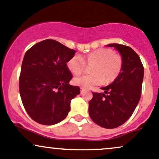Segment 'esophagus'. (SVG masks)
Listing matches in <instances>:
<instances>
[{
	"mask_svg": "<svg viewBox=\"0 0 159 159\" xmlns=\"http://www.w3.org/2000/svg\"><path fill=\"white\" fill-rule=\"evenodd\" d=\"M84 90V88H82V87H81V92H82Z\"/></svg>",
	"mask_w": 159,
	"mask_h": 159,
	"instance_id": "1",
	"label": "esophagus"
}]
</instances>
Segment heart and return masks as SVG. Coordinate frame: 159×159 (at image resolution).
<instances>
[{"instance_id":"1","label":"heart","mask_w":159,"mask_h":159,"mask_svg":"<svg viewBox=\"0 0 159 159\" xmlns=\"http://www.w3.org/2000/svg\"><path fill=\"white\" fill-rule=\"evenodd\" d=\"M121 56L110 48H99L86 55L74 56L68 60L66 66L73 75H80L91 66V74L77 76L73 78V83L84 88H92L95 85L110 84L115 81L122 69Z\"/></svg>"}]
</instances>
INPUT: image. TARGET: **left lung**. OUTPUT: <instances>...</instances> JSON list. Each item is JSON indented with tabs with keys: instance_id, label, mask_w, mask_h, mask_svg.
I'll return each mask as SVG.
<instances>
[{
	"instance_id": "left-lung-1",
	"label": "left lung",
	"mask_w": 159,
	"mask_h": 159,
	"mask_svg": "<svg viewBox=\"0 0 159 159\" xmlns=\"http://www.w3.org/2000/svg\"><path fill=\"white\" fill-rule=\"evenodd\" d=\"M122 57V69L111 84L102 88L104 93L93 92L89 115L94 123L112 129L123 125L132 116L141 97L144 68L138 54L130 47L110 43Z\"/></svg>"
}]
</instances>
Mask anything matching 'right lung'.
Returning <instances> with one entry per match:
<instances>
[{
	"instance_id": "right-lung-1",
	"label": "right lung",
	"mask_w": 159,
	"mask_h": 159,
	"mask_svg": "<svg viewBox=\"0 0 159 159\" xmlns=\"http://www.w3.org/2000/svg\"><path fill=\"white\" fill-rule=\"evenodd\" d=\"M75 51L52 39L38 42L26 51L20 75V93L24 108L38 123L52 125L66 118L70 101L80 88L66 63Z\"/></svg>"
}]
</instances>
